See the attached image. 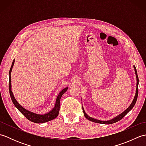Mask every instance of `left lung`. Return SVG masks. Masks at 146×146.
Here are the masks:
<instances>
[{
  "instance_id": "8db88e82",
  "label": "left lung",
  "mask_w": 146,
  "mask_h": 146,
  "mask_svg": "<svg viewBox=\"0 0 146 146\" xmlns=\"http://www.w3.org/2000/svg\"><path fill=\"white\" fill-rule=\"evenodd\" d=\"M134 67V69H135V75H136V78H137V88H136V93H135V97L134 100H133L132 103L131 104V105H130L129 107L127 108V109H126L124 111H123V113H122L121 114H120L119 115H118L117 117H115L114 119H111L110 120H108V121H102V120H98L97 119H95L94 118H92L90 117H89L87 114L85 113V111L83 109V113H84V115L86 117V119H87L88 120L92 121V122H94L95 123H103V124H111V123H115L118 121L120 120L121 119H122V118L124 117V116H125L129 111L131 110L132 108L134 107V106L135 105V103H136V101H137V97H138V85H139V78H138V75H137V71H136V68L135 66Z\"/></svg>"
}]
</instances>
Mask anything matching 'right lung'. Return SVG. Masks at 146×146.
<instances>
[{
    "label": "right lung",
    "instance_id": "obj_1",
    "mask_svg": "<svg viewBox=\"0 0 146 146\" xmlns=\"http://www.w3.org/2000/svg\"><path fill=\"white\" fill-rule=\"evenodd\" d=\"M14 60H13V62H12V66L10 68V70H9V94H10V96L11 98V100L13 102L14 105L15 106L17 109L20 111V112L24 115V116L26 117L27 119H28L29 120L35 123H44L46 122H48V121H50L52 119L56 118L58 115L59 111H60V99L62 97L65 92L67 90L68 87L64 88L63 90L61 91V92L58 95V97L56 99V104L55 106L54 107L53 109H52L51 111H49V113L44 114V115H39V114H36L35 113H33L31 111H30L29 110H27L25 108H23L21 105L18 104V102L15 100L14 95L12 94V92L11 91V71L12 69V67L14 66Z\"/></svg>",
    "mask_w": 146,
    "mask_h": 146
}]
</instances>
